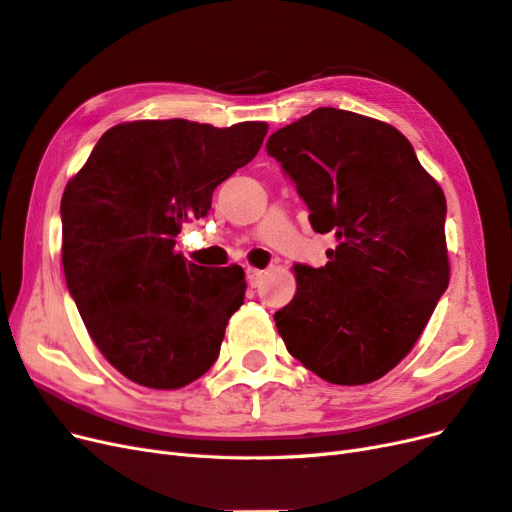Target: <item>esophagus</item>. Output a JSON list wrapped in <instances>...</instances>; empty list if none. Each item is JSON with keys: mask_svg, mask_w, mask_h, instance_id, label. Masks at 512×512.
I'll return each mask as SVG.
<instances>
[{"mask_svg": "<svg viewBox=\"0 0 512 512\" xmlns=\"http://www.w3.org/2000/svg\"><path fill=\"white\" fill-rule=\"evenodd\" d=\"M263 276H266V272H263V270H257V268H249V270H246V280H249L251 287H259Z\"/></svg>", "mask_w": 512, "mask_h": 512, "instance_id": "esophagus-1", "label": "esophagus"}]
</instances>
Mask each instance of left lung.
<instances>
[{"label":"left lung","instance_id":"obj_1","mask_svg":"<svg viewBox=\"0 0 512 512\" xmlns=\"http://www.w3.org/2000/svg\"><path fill=\"white\" fill-rule=\"evenodd\" d=\"M266 151L298 185L312 229L336 249L295 266L298 291L274 315L287 351L334 385H368L410 353L444 289L447 200L398 129L317 108L274 131Z\"/></svg>","mask_w":512,"mask_h":512}]
</instances>
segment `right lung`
<instances>
[{"label": "right lung", "instance_id": "right-lung-1", "mask_svg": "<svg viewBox=\"0 0 512 512\" xmlns=\"http://www.w3.org/2000/svg\"><path fill=\"white\" fill-rule=\"evenodd\" d=\"M266 134L263 121L121 123L65 185V280L95 346L131 383L180 389L217 361L244 304V270L195 266L174 244Z\"/></svg>", "mask_w": 512, "mask_h": 512}]
</instances>
